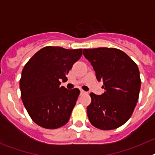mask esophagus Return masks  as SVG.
I'll return each instance as SVG.
<instances>
[{
    "mask_svg": "<svg viewBox=\"0 0 155 155\" xmlns=\"http://www.w3.org/2000/svg\"><path fill=\"white\" fill-rule=\"evenodd\" d=\"M87 94V92H86V91H83V90H81V94Z\"/></svg>",
    "mask_w": 155,
    "mask_h": 155,
    "instance_id": "esophagus-1",
    "label": "esophagus"
}]
</instances>
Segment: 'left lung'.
I'll use <instances>...</instances> for the list:
<instances>
[{"mask_svg": "<svg viewBox=\"0 0 155 155\" xmlns=\"http://www.w3.org/2000/svg\"><path fill=\"white\" fill-rule=\"evenodd\" d=\"M83 53L105 90L102 95L90 94L88 120L102 130L118 128L130 118L138 101L141 81L137 65L116 48L84 49Z\"/></svg>", "mask_w": 155, "mask_h": 155, "instance_id": "left-lung-1", "label": "left lung"}]
</instances>
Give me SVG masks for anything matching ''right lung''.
Masks as SVG:
<instances>
[{"mask_svg": "<svg viewBox=\"0 0 155 155\" xmlns=\"http://www.w3.org/2000/svg\"><path fill=\"white\" fill-rule=\"evenodd\" d=\"M82 55V49L46 46L25 65L20 79L21 98L34 123L45 129H57L71 117L80 94L78 88L60 86Z\"/></svg>", "mask_w": 155, "mask_h": 155, "instance_id": "1", "label": "right lung"}]
</instances>
